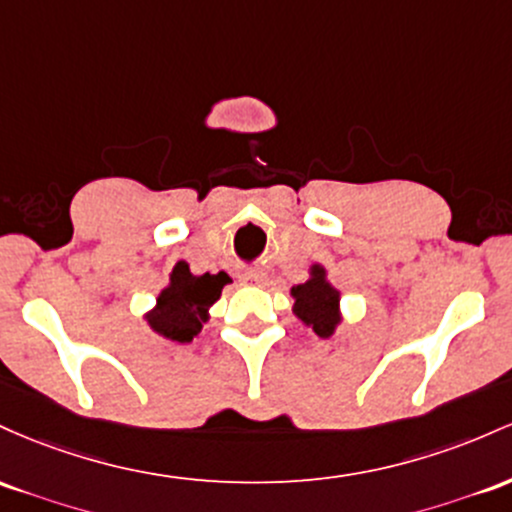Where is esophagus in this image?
<instances>
[{
    "label": "esophagus",
    "mask_w": 512,
    "mask_h": 512,
    "mask_svg": "<svg viewBox=\"0 0 512 512\" xmlns=\"http://www.w3.org/2000/svg\"><path fill=\"white\" fill-rule=\"evenodd\" d=\"M263 275L261 273H249V275H244V278H241V283L244 285H263Z\"/></svg>",
    "instance_id": "esophagus-1"
}]
</instances>
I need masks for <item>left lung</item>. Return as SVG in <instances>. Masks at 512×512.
I'll use <instances>...</instances> for the list:
<instances>
[{
	"label": "left lung",
	"instance_id": "1",
	"mask_svg": "<svg viewBox=\"0 0 512 512\" xmlns=\"http://www.w3.org/2000/svg\"><path fill=\"white\" fill-rule=\"evenodd\" d=\"M292 314L309 326L319 338H331L338 326L343 324L341 312V290L331 285L329 273L321 263L309 266L307 280L290 287Z\"/></svg>",
	"mask_w": 512,
	"mask_h": 512
}]
</instances>
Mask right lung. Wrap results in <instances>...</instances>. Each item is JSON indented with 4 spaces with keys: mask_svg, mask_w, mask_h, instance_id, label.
Masks as SVG:
<instances>
[{
    "mask_svg": "<svg viewBox=\"0 0 512 512\" xmlns=\"http://www.w3.org/2000/svg\"><path fill=\"white\" fill-rule=\"evenodd\" d=\"M227 283H232L227 273L193 275L188 263L179 261L171 268L169 285L145 314L147 326L166 341L191 343L210 319V307L220 300Z\"/></svg>",
    "mask_w": 512,
    "mask_h": 512,
    "instance_id": "add662e5",
    "label": "right lung"
}]
</instances>
